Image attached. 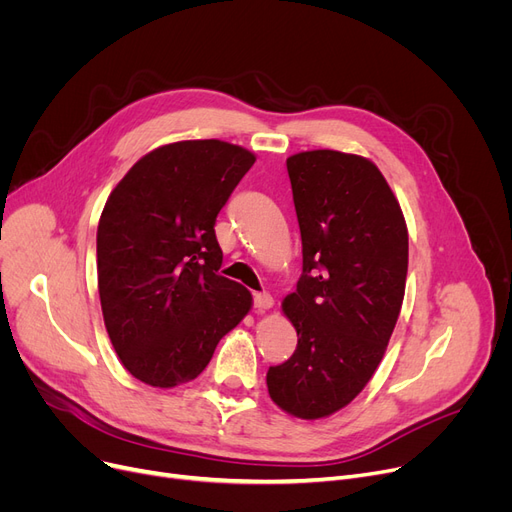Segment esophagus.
Returning a JSON list of instances; mask_svg holds the SVG:
<instances>
[{
	"instance_id": "34e87169",
	"label": "esophagus",
	"mask_w": 512,
	"mask_h": 512,
	"mask_svg": "<svg viewBox=\"0 0 512 512\" xmlns=\"http://www.w3.org/2000/svg\"><path fill=\"white\" fill-rule=\"evenodd\" d=\"M253 305H255V309H259V311L272 309V307H274V299H272V294H267V292H257L255 297H253Z\"/></svg>"
}]
</instances>
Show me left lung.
I'll return each instance as SVG.
<instances>
[{
    "label": "left lung",
    "mask_w": 512,
    "mask_h": 512,
    "mask_svg": "<svg viewBox=\"0 0 512 512\" xmlns=\"http://www.w3.org/2000/svg\"><path fill=\"white\" fill-rule=\"evenodd\" d=\"M303 276L282 311L294 355L267 371V392L292 417L344 409L378 369L405 299L409 232L398 199L367 157L332 149L290 155Z\"/></svg>",
    "instance_id": "1"
}]
</instances>
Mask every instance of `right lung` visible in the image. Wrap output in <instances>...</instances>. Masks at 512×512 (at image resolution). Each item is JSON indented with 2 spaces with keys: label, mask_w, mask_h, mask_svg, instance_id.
<instances>
[{
  "label": "right lung",
  "mask_w": 512,
  "mask_h": 512,
  "mask_svg": "<svg viewBox=\"0 0 512 512\" xmlns=\"http://www.w3.org/2000/svg\"><path fill=\"white\" fill-rule=\"evenodd\" d=\"M255 164L218 139L161 145L105 201L97 286L122 365L153 388L195 380L215 346L251 311V292L218 274L215 218Z\"/></svg>",
  "instance_id": "1"
}]
</instances>
